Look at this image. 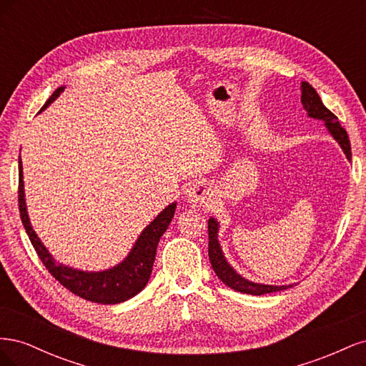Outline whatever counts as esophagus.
Segmentation results:
<instances>
[{"mask_svg": "<svg viewBox=\"0 0 366 366\" xmlns=\"http://www.w3.org/2000/svg\"><path fill=\"white\" fill-rule=\"evenodd\" d=\"M209 186L204 182H192L189 183V186H186V197L187 200L192 203H206V200L209 198Z\"/></svg>", "mask_w": 366, "mask_h": 366, "instance_id": "obj_1", "label": "esophagus"}]
</instances>
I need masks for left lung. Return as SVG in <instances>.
Here are the masks:
<instances>
[{
  "instance_id": "left-lung-1",
  "label": "left lung",
  "mask_w": 366,
  "mask_h": 366,
  "mask_svg": "<svg viewBox=\"0 0 366 366\" xmlns=\"http://www.w3.org/2000/svg\"><path fill=\"white\" fill-rule=\"evenodd\" d=\"M301 102L308 117L324 122L330 136L339 143V147L342 148L347 159L351 160V145H350L347 131L340 127L337 117L322 104L316 90L308 82H301ZM207 230H209V261L212 264V269L217 273L218 278L227 287H230V289H234L235 292H239V293L261 296L265 293L281 292V290L289 289V287H293V284H289V285L259 284V282L249 281L247 278H244V276H241L234 267H232L230 262L224 257L223 249H221V244L218 241L219 223L217 221V218L214 217L209 218Z\"/></svg>"
}]
</instances>
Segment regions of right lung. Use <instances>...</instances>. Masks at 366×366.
Listing matches in <instances>:
<instances>
[{
	"label": "right lung",
	"mask_w": 366,
	"mask_h": 366,
	"mask_svg": "<svg viewBox=\"0 0 366 366\" xmlns=\"http://www.w3.org/2000/svg\"><path fill=\"white\" fill-rule=\"evenodd\" d=\"M65 86H59L54 92L49 101L44 104L41 112H44L51 102L56 101L61 96ZM39 112V113H41ZM19 214L21 221H23L24 229L31 241V246L35 247L39 259L46 265L47 270L56 278L65 289H69L74 295L81 296L86 301L97 302V304H120L128 299L134 297L145 289L149 276L152 272L154 259H156V250L162 235L171 224V221L175 214L177 203H171L166 206L162 212L154 218L151 223L142 230V234L136 239L134 246L131 247L129 253L120 261L107 270L99 272H88L79 270L58 262L53 258V254L49 249L44 246V242L33 230L30 223L27 204H26V194H24V175H23V162L19 156Z\"/></svg>",
	"instance_id": "obj_1"
}]
</instances>
